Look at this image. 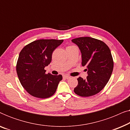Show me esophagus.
<instances>
[{"label":"esophagus","mask_w":130,"mask_h":130,"mask_svg":"<svg viewBox=\"0 0 130 130\" xmlns=\"http://www.w3.org/2000/svg\"><path fill=\"white\" fill-rule=\"evenodd\" d=\"M63 78H64V79H69L70 78V76H69L68 75H64Z\"/></svg>","instance_id":"obj_1"}]
</instances>
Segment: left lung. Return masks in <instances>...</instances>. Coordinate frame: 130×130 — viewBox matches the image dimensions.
<instances>
[{
    "label": "left lung",
    "instance_id": "1",
    "mask_svg": "<svg viewBox=\"0 0 130 130\" xmlns=\"http://www.w3.org/2000/svg\"><path fill=\"white\" fill-rule=\"evenodd\" d=\"M72 41L80 50L82 65L86 66L88 75L86 79L78 78L74 93L83 97L95 95L104 89L112 73L113 61L109 48L102 41L91 37H80Z\"/></svg>",
    "mask_w": 130,
    "mask_h": 130
}]
</instances>
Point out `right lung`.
<instances>
[{"mask_svg": "<svg viewBox=\"0 0 130 130\" xmlns=\"http://www.w3.org/2000/svg\"><path fill=\"white\" fill-rule=\"evenodd\" d=\"M63 40H38L25 46L19 53L17 64L19 80L30 95L38 98H48L54 95L61 74H45L44 70L51 63L52 54Z\"/></svg>", "mask_w": 130, "mask_h": 130, "instance_id": "obj_1", "label": "right lung"}]
</instances>
